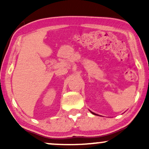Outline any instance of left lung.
<instances>
[{
	"mask_svg": "<svg viewBox=\"0 0 149 149\" xmlns=\"http://www.w3.org/2000/svg\"><path fill=\"white\" fill-rule=\"evenodd\" d=\"M90 111V112H91V113H92V114H93V115H95V116H99V115H98V114H96V113H95L92 112V111Z\"/></svg>",
	"mask_w": 149,
	"mask_h": 149,
	"instance_id": "left-lung-1",
	"label": "left lung"
}]
</instances>
